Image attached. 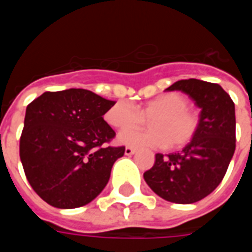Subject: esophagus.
I'll return each instance as SVG.
<instances>
[{
	"label": "esophagus",
	"instance_id": "34e87169",
	"mask_svg": "<svg viewBox=\"0 0 252 252\" xmlns=\"http://www.w3.org/2000/svg\"><path fill=\"white\" fill-rule=\"evenodd\" d=\"M136 153V150L133 147H126V155H133Z\"/></svg>",
	"mask_w": 252,
	"mask_h": 252
}]
</instances>
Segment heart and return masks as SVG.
I'll return each mask as SVG.
<instances>
[{
  "label": "heart",
  "mask_w": 252,
  "mask_h": 252,
  "mask_svg": "<svg viewBox=\"0 0 252 252\" xmlns=\"http://www.w3.org/2000/svg\"><path fill=\"white\" fill-rule=\"evenodd\" d=\"M150 119L147 129L123 132L119 140L135 147L181 148L189 144L198 132L200 116L189 108L186 95L177 92L160 94L140 106L128 101H117L105 113L108 124L117 129H128L140 126Z\"/></svg>",
  "instance_id": "heart-1"
}]
</instances>
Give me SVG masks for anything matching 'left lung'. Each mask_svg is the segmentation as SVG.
Masks as SVG:
<instances>
[{"mask_svg": "<svg viewBox=\"0 0 252 252\" xmlns=\"http://www.w3.org/2000/svg\"><path fill=\"white\" fill-rule=\"evenodd\" d=\"M166 90L189 94L201 108L200 128L180 153L157 154L155 163L143 177L163 200L193 204L216 189L227 173L236 147L235 104L217 83L182 79Z\"/></svg>", "mask_w": 252, "mask_h": 252, "instance_id": "8db88e82", "label": "left lung"}]
</instances>
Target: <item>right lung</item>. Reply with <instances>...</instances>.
Listing matches in <instances>:
<instances>
[{
	"mask_svg": "<svg viewBox=\"0 0 252 252\" xmlns=\"http://www.w3.org/2000/svg\"><path fill=\"white\" fill-rule=\"evenodd\" d=\"M115 101L85 89L46 92L27 106L20 159L27 180L47 204L72 209L102 191L126 147L104 120Z\"/></svg>",
	"mask_w": 252,
	"mask_h": 252,
	"instance_id": "1",
	"label": "right lung"
}]
</instances>
